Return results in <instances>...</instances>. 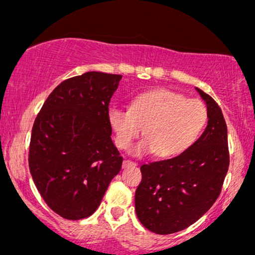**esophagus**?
Returning a JSON list of instances; mask_svg holds the SVG:
<instances>
[{
  "instance_id": "34e87169",
  "label": "esophagus",
  "mask_w": 255,
  "mask_h": 255,
  "mask_svg": "<svg viewBox=\"0 0 255 255\" xmlns=\"http://www.w3.org/2000/svg\"><path fill=\"white\" fill-rule=\"evenodd\" d=\"M135 165H136L135 162H131L129 159L124 160V168H130V166H135Z\"/></svg>"
}]
</instances>
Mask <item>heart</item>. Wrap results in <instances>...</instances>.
I'll list each match as a JSON object with an SVG mask.
<instances>
[{"mask_svg":"<svg viewBox=\"0 0 255 255\" xmlns=\"http://www.w3.org/2000/svg\"><path fill=\"white\" fill-rule=\"evenodd\" d=\"M207 118L203 102L165 89L139 95L131 102L130 110L113 107L108 113L120 148L128 150L144 129L146 137L133 148V154L156 152L164 158L188 150L203 133Z\"/></svg>","mask_w":255,"mask_h":255,"instance_id":"obj_1","label":"heart"}]
</instances>
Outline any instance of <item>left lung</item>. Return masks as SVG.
<instances>
[{
	"instance_id": "left-lung-1",
	"label": "left lung",
	"mask_w": 255,
	"mask_h": 255,
	"mask_svg": "<svg viewBox=\"0 0 255 255\" xmlns=\"http://www.w3.org/2000/svg\"><path fill=\"white\" fill-rule=\"evenodd\" d=\"M207 105V127L183 153L141 165L135 192L136 216L159 235L177 233L211 209L229 168L227 124L211 96L197 89Z\"/></svg>"
}]
</instances>
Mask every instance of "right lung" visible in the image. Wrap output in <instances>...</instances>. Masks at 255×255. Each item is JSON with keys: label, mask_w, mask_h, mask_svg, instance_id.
I'll list each match as a JSON object with an SVG mask.
<instances>
[{"label": "right lung", "mask_w": 255, "mask_h": 255, "mask_svg": "<svg viewBox=\"0 0 255 255\" xmlns=\"http://www.w3.org/2000/svg\"><path fill=\"white\" fill-rule=\"evenodd\" d=\"M122 75L87 72L46 98L32 128L28 165L46 205L69 221L97 210L124 158L111 140L109 103Z\"/></svg>", "instance_id": "1"}]
</instances>
